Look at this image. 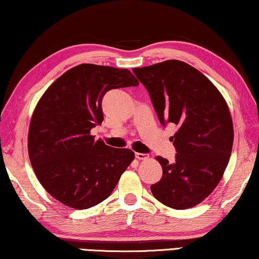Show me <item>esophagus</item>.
<instances>
[{
    "instance_id": "34e87169",
    "label": "esophagus",
    "mask_w": 259,
    "mask_h": 259,
    "mask_svg": "<svg viewBox=\"0 0 259 259\" xmlns=\"http://www.w3.org/2000/svg\"><path fill=\"white\" fill-rule=\"evenodd\" d=\"M135 157L138 158V160H147L149 156L147 154H141V153H135Z\"/></svg>"
}]
</instances>
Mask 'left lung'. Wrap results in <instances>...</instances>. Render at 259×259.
Segmentation results:
<instances>
[{
  "mask_svg": "<svg viewBox=\"0 0 259 259\" xmlns=\"http://www.w3.org/2000/svg\"><path fill=\"white\" fill-rule=\"evenodd\" d=\"M152 98L161 124L178 126L170 140L176 160L157 156L163 175L150 186L153 196L175 209L193 207L221 181L234 141L225 98L209 79L186 62L166 60L134 68Z\"/></svg>",
  "mask_w": 259,
  "mask_h": 259,
  "instance_id": "left-lung-1",
  "label": "left lung"
}]
</instances>
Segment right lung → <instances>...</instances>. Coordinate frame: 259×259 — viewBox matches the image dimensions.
Instances as JSON below:
<instances>
[{"mask_svg":"<svg viewBox=\"0 0 259 259\" xmlns=\"http://www.w3.org/2000/svg\"><path fill=\"white\" fill-rule=\"evenodd\" d=\"M138 84L128 69L82 63L39 99L27 138L30 162L42 188L63 205L87 209L105 200L134 160L132 150L106 146L90 131L104 119L107 91Z\"/></svg>","mask_w":259,"mask_h":259,"instance_id":"right-lung-1","label":"right lung"}]
</instances>
